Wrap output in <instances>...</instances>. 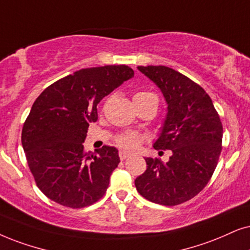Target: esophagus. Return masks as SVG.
I'll use <instances>...</instances> for the list:
<instances>
[{"instance_id":"esophagus-1","label":"esophagus","mask_w":250,"mask_h":250,"mask_svg":"<svg viewBox=\"0 0 250 250\" xmlns=\"http://www.w3.org/2000/svg\"><path fill=\"white\" fill-rule=\"evenodd\" d=\"M119 156H120V159L125 160V159H127V158L130 156V154H129L128 152H125V151H120Z\"/></svg>"}]
</instances>
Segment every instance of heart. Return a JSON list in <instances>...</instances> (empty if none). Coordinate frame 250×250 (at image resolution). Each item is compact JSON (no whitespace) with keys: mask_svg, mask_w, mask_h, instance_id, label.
<instances>
[{"mask_svg":"<svg viewBox=\"0 0 250 250\" xmlns=\"http://www.w3.org/2000/svg\"><path fill=\"white\" fill-rule=\"evenodd\" d=\"M144 94H148L147 92H140L137 94H135V97L137 96H144ZM142 141V137L136 132H127V134H123L121 136H119L118 140V144L120 146L125 148V150H135V148L138 147Z\"/></svg>","mask_w":250,"mask_h":250,"instance_id":"1","label":"heart"}]
</instances>
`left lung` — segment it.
<instances>
[{
    "label": "left lung",
    "mask_w": 250,
    "mask_h": 250,
    "mask_svg": "<svg viewBox=\"0 0 250 250\" xmlns=\"http://www.w3.org/2000/svg\"><path fill=\"white\" fill-rule=\"evenodd\" d=\"M137 69L165 98L167 114L153 147L172 154L166 163L145 158L146 170L136 178V189L153 203L181 204L210 181L222 152L223 125L209 94L185 75L165 65Z\"/></svg>",
    "instance_id": "1"
}]
</instances>
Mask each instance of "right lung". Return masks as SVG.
I'll list each match as a JSON object with an SVG mask.
<instances>
[{
  "mask_svg": "<svg viewBox=\"0 0 250 250\" xmlns=\"http://www.w3.org/2000/svg\"><path fill=\"white\" fill-rule=\"evenodd\" d=\"M134 77L127 65L81 69L49 85L34 102L21 130V145L38 188L63 207L80 209L96 203L120 163L119 151L103 146L85 152L97 105Z\"/></svg>",
  "mask_w": 250,
  "mask_h": 250,
  "instance_id": "right-lung-1",
  "label": "right lung"
}]
</instances>
